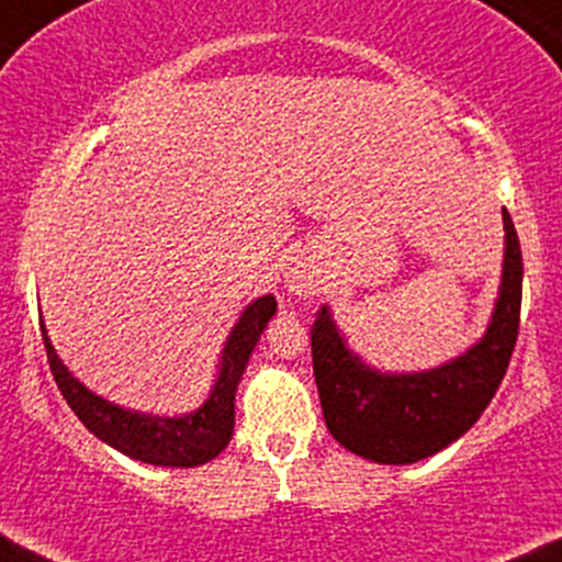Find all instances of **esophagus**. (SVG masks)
I'll list each match as a JSON object with an SVG mask.
<instances>
[{
  "label": "esophagus",
  "mask_w": 562,
  "mask_h": 562,
  "mask_svg": "<svg viewBox=\"0 0 562 562\" xmlns=\"http://www.w3.org/2000/svg\"><path fill=\"white\" fill-rule=\"evenodd\" d=\"M323 285V269L312 256H295L291 258L285 269V288L293 295H314Z\"/></svg>",
  "instance_id": "1"
}]
</instances>
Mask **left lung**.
<instances>
[{
	"label": "left lung",
	"instance_id": "left-lung-1",
	"mask_svg": "<svg viewBox=\"0 0 562 562\" xmlns=\"http://www.w3.org/2000/svg\"><path fill=\"white\" fill-rule=\"evenodd\" d=\"M504 269L485 336L451 362L418 373H381L344 341L328 306L312 325V362L330 435L379 464H413L474 427L507 373L520 328L522 252L507 207Z\"/></svg>",
	"mask_w": 562,
	"mask_h": 562
}]
</instances>
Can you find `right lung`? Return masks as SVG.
Wrapping results in <instances>:
<instances>
[{
	"label": "right lung",
	"mask_w": 562,
	"mask_h": 562,
	"mask_svg": "<svg viewBox=\"0 0 562 562\" xmlns=\"http://www.w3.org/2000/svg\"><path fill=\"white\" fill-rule=\"evenodd\" d=\"M274 312V295H261L245 306L243 317L237 319L229 338H226L224 351H221L218 379H215L211 394L200 408L183 413V416H149V413L120 408V405L98 397L82 381L74 379L69 368L58 360L50 338H47L45 323H42V338H45L47 362H50L55 384H58L66 403L71 405V411L79 416V422L98 440L135 461H144V464L200 467L229 446L237 384Z\"/></svg>",
	"instance_id": "add662e5"
}]
</instances>
